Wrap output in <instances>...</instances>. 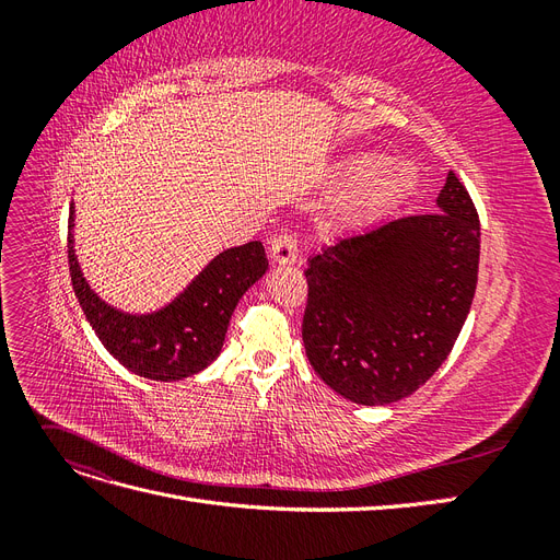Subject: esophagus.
Segmentation results:
<instances>
[{
  "instance_id": "esophagus-1",
  "label": "esophagus",
  "mask_w": 560,
  "mask_h": 560,
  "mask_svg": "<svg viewBox=\"0 0 560 560\" xmlns=\"http://www.w3.org/2000/svg\"><path fill=\"white\" fill-rule=\"evenodd\" d=\"M270 261L273 264H294L299 259V249H296V241L292 238V235L287 233H280L276 235L273 241H270Z\"/></svg>"
}]
</instances>
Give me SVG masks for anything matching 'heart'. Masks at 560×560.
I'll list each match as a JSON object with an SVG mask.
<instances>
[{"label":"heart","mask_w":560,"mask_h":560,"mask_svg":"<svg viewBox=\"0 0 560 560\" xmlns=\"http://www.w3.org/2000/svg\"><path fill=\"white\" fill-rule=\"evenodd\" d=\"M331 184L346 194L329 212V231H360L381 222L409 198L418 184V167L376 151H352L334 165Z\"/></svg>","instance_id":"obj_1"}]
</instances>
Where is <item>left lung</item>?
<instances>
[{"label": "left lung", "mask_w": 560, "mask_h": 560, "mask_svg": "<svg viewBox=\"0 0 560 560\" xmlns=\"http://www.w3.org/2000/svg\"><path fill=\"white\" fill-rule=\"evenodd\" d=\"M479 243L477 208L451 171L436 212L395 219L311 257L301 334L317 376L364 406L425 385L469 315Z\"/></svg>", "instance_id": "left-lung-1"}]
</instances>
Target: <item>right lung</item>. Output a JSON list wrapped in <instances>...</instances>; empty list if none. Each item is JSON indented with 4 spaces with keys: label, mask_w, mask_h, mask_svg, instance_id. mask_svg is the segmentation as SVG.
<instances>
[{
    "label": "right lung",
    "mask_w": 560,
    "mask_h": 560,
    "mask_svg": "<svg viewBox=\"0 0 560 560\" xmlns=\"http://www.w3.org/2000/svg\"><path fill=\"white\" fill-rule=\"evenodd\" d=\"M72 226L74 202L67 257L81 311L112 358L149 381H182L210 366L222 352L235 306L268 268L264 245L249 241L219 252L167 306L151 313H126L100 299L83 278Z\"/></svg>",
    "instance_id": "1"
}]
</instances>
